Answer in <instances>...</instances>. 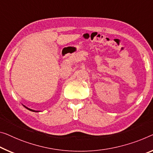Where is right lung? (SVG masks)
Returning <instances> with one entry per match:
<instances>
[{"label":"right lung","instance_id":"obj_1","mask_svg":"<svg viewBox=\"0 0 153 153\" xmlns=\"http://www.w3.org/2000/svg\"><path fill=\"white\" fill-rule=\"evenodd\" d=\"M24 107H25V108H27V109H29V110H30V111H34V112H38V111H34V110H33V109H29V108H28V107H26V106H25V105H24Z\"/></svg>","mask_w":153,"mask_h":153}]
</instances>
